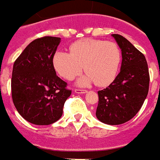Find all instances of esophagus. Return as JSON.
Here are the masks:
<instances>
[{
  "label": "esophagus",
  "instance_id": "1",
  "mask_svg": "<svg viewBox=\"0 0 160 160\" xmlns=\"http://www.w3.org/2000/svg\"><path fill=\"white\" fill-rule=\"evenodd\" d=\"M75 92L78 93V94H84V93L87 92V90L82 89H75Z\"/></svg>",
  "mask_w": 160,
  "mask_h": 160
}]
</instances>
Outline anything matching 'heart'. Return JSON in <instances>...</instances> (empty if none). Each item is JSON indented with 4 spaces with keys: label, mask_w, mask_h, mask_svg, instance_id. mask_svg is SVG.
<instances>
[{
    "label": "heart",
    "mask_w": 160,
    "mask_h": 160,
    "mask_svg": "<svg viewBox=\"0 0 160 160\" xmlns=\"http://www.w3.org/2000/svg\"><path fill=\"white\" fill-rule=\"evenodd\" d=\"M122 62V52L114 42L85 38L73 43L70 52H58L53 57L57 72L68 81L73 80L82 71L87 72L78 83L108 85L117 76Z\"/></svg>",
    "instance_id": "heart-1"
}]
</instances>
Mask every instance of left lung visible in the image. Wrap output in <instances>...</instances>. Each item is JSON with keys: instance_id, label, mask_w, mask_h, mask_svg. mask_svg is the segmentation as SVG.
<instances>
[{"instance_id": "1", "label": "left lung", "mask_w": 160, "mask_h": 160, "mask_svg": "<svg viewBox=\"0 0 160 160\" xmlns=\"http://www.w3.org/2000/svg\"><path fill=\"white\" fill-rule=\"evenodd\" d=\"M122 49L121 71L106 89L98 91L96 115L108 125L128 122L139 112L149 90L150 76L146 58L122 35H112Z\"/></svg>"}]
</instances>
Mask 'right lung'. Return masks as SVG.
<instances>
[{"instance_id":"obj_1","label":"right lung","mask_w":160,"mask_h":160,"mask_svg":"<svg viewBox=\"0 0 160 160\" xmlns=\"http://www.w3.org/2000/svg\"><path fill=\"white\" fill-rule=\"evenodd\" d=\"M60 38L45 36L32 41L14 61L12 99L19 114L35 125L58 121L71 90L56 74L53 57Z\"/></svg>"}]
</instances>
